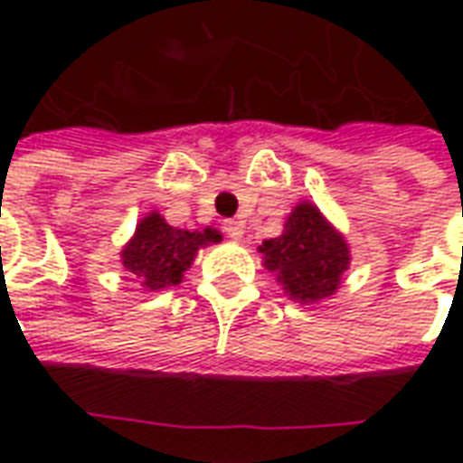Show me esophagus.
I'll return each mask as SVG.
<instances>
[{"label":"esophagus","mask_w":463,"mask_h":463,"mask_svg":"<svg viewBox=\"0 0 463 463\" xmlns=\"http://www.w3.org/2000/svg\"><path fill=\"white\" fill-rule=\"evenodd\" d=\"M222 232L232 238V241H242V222L241 221H225L222 222Z\"/></svg>","instance_id":"34e87169"}]
</instances>
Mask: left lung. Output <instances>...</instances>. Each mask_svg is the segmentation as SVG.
I'll return each mask as SVG.
<instances>
[{
	"label": "left lung",
	"mask_w": 463,
	"mask_h": 463,
	"mask_svg": "<svg viewBox=\"0 0 463 463\" xmlns=\"http://www.w3.org/2000/svg\"><path fill=\"white\" fill-rule=\"evenodd\" d=\"M260 252L282 290L302 305L335 295L349 268L347 241L307 201L292 208L282 235L262 242Z\"/></svg>",
	"instance_id": "obj_1"
}]
</instances>
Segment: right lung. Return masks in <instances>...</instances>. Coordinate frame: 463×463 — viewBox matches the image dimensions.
<instances>
[{
    "instance_id": "right-lung-1",
    "label": "right lung",
    "mask_w": 463,
    "mask_h": 463,
    "mask_svg": "<svg viewBox=\"0 0 463 463\" xmlns=\"http://www.w3.org/2000/svg\"><path fill=\"white\" fill-rule=\"evenodd\" d=\"M221 241L222 235L213 228L181 231L153 211L136 225L133 238L121 250V260L146 290H163L183 280V272L191 268L201 248Z\"/></svg>"
}]
</instances>
